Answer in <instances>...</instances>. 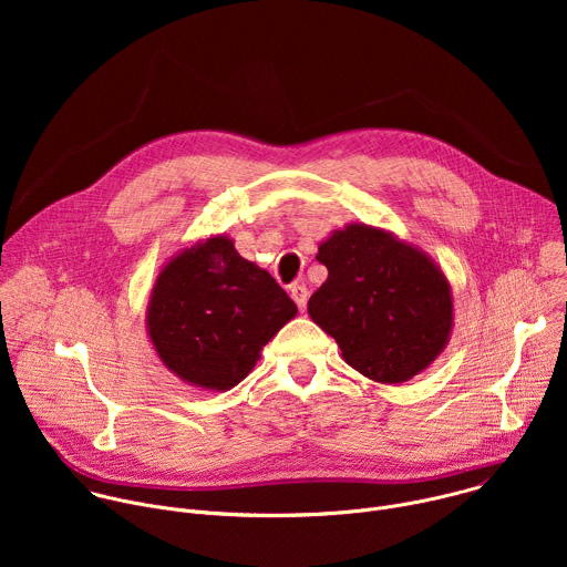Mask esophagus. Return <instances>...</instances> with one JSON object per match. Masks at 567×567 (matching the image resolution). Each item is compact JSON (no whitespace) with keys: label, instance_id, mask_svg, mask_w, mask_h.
<instances>
[{"label":"esophagus","instance_id":"1","mask_svg":"<svg viewBox=\"0 0 567 567\" xmlns=\"http://www.w3.org/2000/svg\"><path fill=\"white\" fill-rule=\"evenodd\" d=\"M289 291H291V298H293V302L298 305V309H300V311H305V307H307V298H309V291H307L305 282H296V285H291V287H289Z\"/></svg>","mask_w":567,"mask_h":567}]
</instances>
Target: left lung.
Segmentation results:
<instances>
[{
  "mask_svg": "<svg viewBox=\"0 0 567 567\" xmlns=\"http://www.w3.org/2000/svg\"><path fill=\"white\" fill-rule=\"evenodd\" d=\"M328 280L307 311L341 348V357L379 383L424 372L453 332V291L431 256L394 233L363 221L318 245Z\"/></svg>",
  "mask_w": 567,
  "mask_h": 567,
  "instance_id": "8db88e82",
  "label": "left lung"
}]
</instances>
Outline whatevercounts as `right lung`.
<instances>
[{"instance_id": "obj_1", "label": "right lung", "mask_w": 567, "mask_h": 567, "mask_svg": "<svg viewBox=\"0 0 567 567\" xmlns=\"http://www.w3.org/2000/svg\"><path fill=\"white\" fill-rule=\"evenodd\" d=\"M298 313L269 271L241 258L224 233L197 239L161 267L145 309L150 343L175 377L226 392Z\"/></svg>"}]
</instances>
